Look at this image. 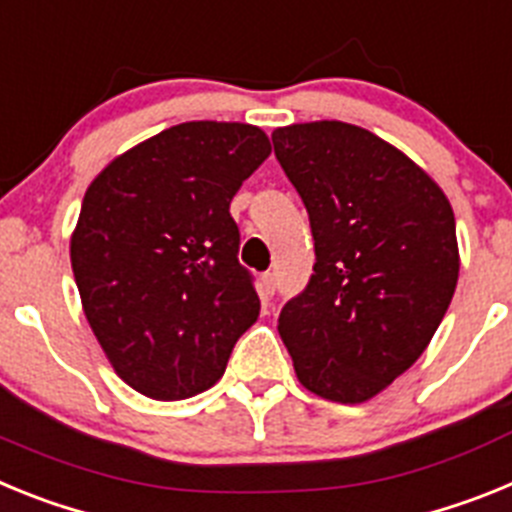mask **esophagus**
I'll return each instance as SVG.
<instances>
[{
	"instance_id": "obj_1",
	"label": "esophagus",
	"mask_w": 512,
	"mask_h": 512,
	"mask_svg": "<svg viewBox=\"0 0 512 512\" xmlns=\"http://www.w3.org/2000/svg\"><path fill=\"white\" fill-rule=\"evenodd\" d=\"M274 292H277V274H274V271H266L264 277H261V297L269 300Z\"/></svg>"
}]
</instances>
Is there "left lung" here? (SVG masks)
<instances>
[{
    "label": "left lung",
    "instance_id": "left-lung-1",
    "mask_svg": "<svg viewBox=\"0 0 512 512\" xmlns=\"http://www.w3.org/2000/svg\"><path fill=\"white\" fill-rule=\"evenodd\" d=\"M271 140L318 259L279 312V336L305 390L359 405L408 372L449 310L454 210L413 158L359 125L297 122Z\"/></svg>",
    "mask_w": 512,
    "mask_h": 512
}]
</instances>
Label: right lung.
I'll return each mask as SVG.
<instances>
[{
	"instance_id": "1",
	"label": "right lung",
	"mask_w": 512,
	"mask_h": 512,
	"mask_svg": "<svg viewBox=\"0 0 512 512\" xmlns=\"http://www.w3.org/2000/svg\"><path fill=\"white\" fill-rule=\"evenodd\" d=\"M271 153L246 122H182L104 166L71 233L81 307L125 384L184 400L223 377L261 310L230 200Z\"/></svg>"
}]
</instances>
